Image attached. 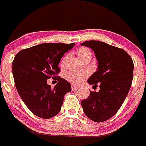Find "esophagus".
Here are the masks:
<instances>
[{
	"instance_id": "34e87169",
	"label": "esophagus",
	"mask_w": 146,
	"mask_h": 146,
	"mask_svg": "<svg viewBox=\"0 0 146 146\" xmlns=\"http://www.w3.org/2000/svg\"><path fill=\"white\" fill-rule=\"evenodd\" d=\"M79 88V86H76L74 85V84H72V91H76V90H77Z\"/></svg>"
}]
</instances>
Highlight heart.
<instances>
[{
  "label": "heart",
  "instance_id": "heart-1",
  "mask_svg": "<svg viewBox=\"0 0 146 146\" xmlns=\"http://www.w3.org/2000/svg\"><path fill=\"white\" fill-rule=\"evenodd\" d=\"M77 54L81 59L86 61V60L91 59L92 58V52L90 49L86 47H81L77 50ZM67 57H64L61 62V65L63 66L65 63ZM87 73L84 72H76V71H70L64 74V79L69 82L72 83L74 85H78L81 84L84 79L86 78Z\"/></svg>",
  "mask_w": 146,
  "mask_h": 146
}]
</instances>
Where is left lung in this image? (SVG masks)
I'll use <instances>...</instances> for the list:
<instances>
[{
    "label": "left lung",
    "instance_id": "left-lung-1",
    "mask_svg": "<svg viewBox=\"0 0 146 146\" xmlns=\"http://www.w3.org/2000/svg\"><path fill=\"white\" fill-rule=\"evenodd\" d=\"M94 50L98 60L97 71L88 78V83L100 87L98 92L91 91L82 100L85 115L92 121L102 122L114 116L122 106L133 79V63L123 49L98 40L81 43Z\"/></svg>",
    "mask_w": 146,
    "mask_h": 146
}]
</instances>
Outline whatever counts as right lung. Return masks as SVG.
Wrapping results in <instances>:
<instances>
[{
  "instance_id": "obj_1",
  "label": "right lung",
  "mask_w": 146,
  "mask_h": 146,
  "mask_svg": "<svg viewBox=\"0 0 146 146\" xmlns=\"http://www.w3.org/2000/svg\"><path fill=\"white\" fill-rule=\"evenodd\" d=\"M74 43H41L19 51L13 62V74L22 100L32 113L49 119L60 112L64 96L71 84L60 76L58 64ZM50 77L58 80L53 89L47 84Z\"/></svg>"
}]
</instances>
